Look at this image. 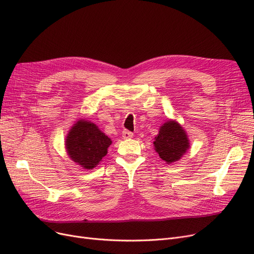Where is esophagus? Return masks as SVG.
Wrapping results in <instances>:
<instances>
[{"label": "esophagus", "instance_id": "obj_1", "mask_svg": "<svg viewBox=\"0 0 254 254\" xmlns=\"http://www.w3.org/2000/svg\"><path fill=\"white\" fill-rule=\"evenodd\" d=\"M132 136H134V134H132L131 131H129L127 129H125L123 131V138L124 139H130V138H132Z\"/></svg>", "mask_w": 254, "mask_h": 254}]
</instances>
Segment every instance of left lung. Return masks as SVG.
Listing matches in <instances>:
<instances>
[{
  "label": "left lung",
  "instance_id": "obj_1",
  "mask_svg": "<svg viewBox=\"0 0 254 254\" xmlns=\"http://www.w3.org/2000/svg\"><path fill=\"white\" fill-rule=\"evenodd\" d=\"M154 150L167 164L175 163L190 148V140L183 127L175 120H169L159 128L153 142Z\"/></svg>",
  "mask_w": 254,
  "mask_h": 254
}]
</instances>
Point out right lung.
Segmentation results:
<instances>
[{"mask_svg":"<svg viewBox=\"0 0 254 254\" xmlns=\"http://www.w3.org/2000/svg\"><path fill=\"white\" fill-rule=\"evenodd\" d=\"M112 141L88 120H78L65 139V148L72 161L83 169L92 170L107 154Z\"/></svg>","mask_w":254,"mask_h":254,"instance_id":"obj_1","label":"right lung"}]
</instances>
